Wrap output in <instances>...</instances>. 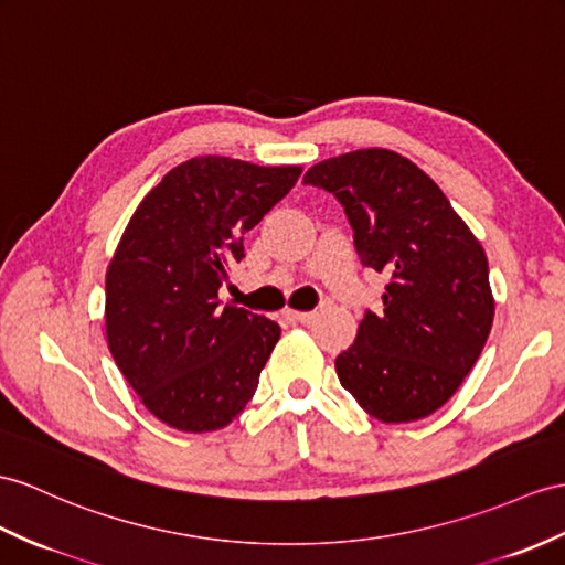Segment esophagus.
Segmentation results:
<instances>
[{"label": "esophagus", "instance_id": "1", "mask_svg": "<svg viewBox=\"0 0 565 565\" xmlns=\"http://www.w3.org/2000/svg\"><path fill=\"white\" fill-rule=\"evenodd\" d=\"M285 316L290 321H295V323H311L313 321V311H292V309H287Z\"/></svg>", "mask_w": 565, "mask_h": 565}]
</instances>
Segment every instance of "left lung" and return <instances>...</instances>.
<instances>
[{"mask_svg": "<svg viewBox=\"0 0 565 565\" xmlns=\"http://www.w3.org/2000/svg\"><path fill=\"white\" fill-rule=\"evenodd\" d=\"M345 209L364 268L388 275L335 356L338 379L386 424L429 417L479 360L493 323L489 264L450 201L415 162L386 148L328 158L305 174Z\"/></svg>", "mask_w": 565, "mask_h": 565, "instance_id": "8db88e82", "label": "left lung"}]
</instances>
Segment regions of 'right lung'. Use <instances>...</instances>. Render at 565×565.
<instances>
[{"instance_id": "right-lung-1", "label": "right lung", "mask_w": 565, "mask_h": 565, "mask_svg": "<svg viewBox=\"0 0 565 565\" xmlns=\"http://www.w3.org/2000/svg\"><path fill=\"white\" fill-rule=\"evenodd\" d=\"M301 168L199 156L162 177L124 230L105 280L107 345L150 415L172 429H223L252 401L280 326L217 290L244 235Z\"/></svg>"}]
</instances>
